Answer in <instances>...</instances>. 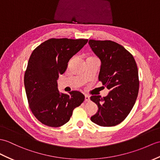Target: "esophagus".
Returning <instances> with one entry per match:
<instances>
[{
	"mask_svg": "<svg viewBox=\"0 0 160 160\" xmlns=\"http://www.w3.org/2000/svg\"><path fill=\"white\" fill-rule=\"evenodd\" d=\"M84 99H85V102H89L90 101V98L88 95H85L84 96Z\"/></svg>",
	"mask_w": 160,
	"mask_h": 160,
	"instance_id": "esophagus-1",
	"label": "esophagus"
}]
</instances>
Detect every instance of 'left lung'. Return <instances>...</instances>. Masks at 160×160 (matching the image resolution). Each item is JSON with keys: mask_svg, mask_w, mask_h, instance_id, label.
Returning a JSON list of instances; mask_svg holds the SVG:
<instances>
[{"mask_svg": "<svg viewBox=\"0 0 160 160\" xmlns=\"http://www.w3.org/2000/svg\"><path fill=\"white\" fill-rule=\"evenodd\" d=\"M88 43L101 61L99 80L110 91L106 97H91L98 106V112L91 120L102 127L115 126L128 117L138 97L136 62L131 53L112 41L90 39Z\"/></svg>", "mask_w": 160, "mask_h": 160, "instance_id": "left-lung-1", "label": "left lung"}]
</instances>
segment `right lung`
I'll list each match as a JSON object with an SVG mask.
<instances>
[{
    "mask_svg": "<svg viewBox=\"0 0 160 160\" xmlns=\"http://www.w3.org/2000/svg\"><path fill=\"white\" fill-rule=\"evenodd\" d=\"M88 39L52 38L41 43L29 58L24 73V87L29 107L42 123L58 128L68 122L73 110L84 102L79 91L68 94L58 90L59 74Z\"/></svg>",
    "mask_w": 160,
    "mask_h": 160,
    "instance_id": "add662e5",
    "label": "right lung"
}]
</instances>
